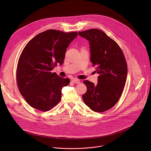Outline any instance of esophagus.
Returning <instances> with one entry per match:
<instances>
[{
  "label": "esophagus",
  "mask_w": 151,
  "mask_h": 151,
  "mask_svg": "<svg viewBox=\"0 0 151 151\" xmlns=\"http://www.w3.org/2000/svg\"><path fill=\"white\" fill-rule=\"evenodd\" d=\"M72 82L73 83H75V84H80V80H78V79H74L72 80Z\"/></svg>",
  "instance_id": "esophagus-1"
}]
</instances>
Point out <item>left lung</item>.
Instances as JSON below:
<instances>
[{"mask_svg": "<svg viewBox=\"0 0 151 151\" xmlns=\"http://www.w3.org/2000/svg\"><path fill=\"white\" fill-rule=\"evenodd\" d=\"M89 41L90 60L98 73V84L88 80L82 97L84 103L95 112H104L112 108L119 100L125 86L127 65L124 54L114 40L99 29L78 32Z\"/></svg>", "mask_w": 151, "mask_h": 151, "instance_id": "left-lung-1", "label": "left lung"}]
</instances>
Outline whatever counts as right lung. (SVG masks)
<instances>
[{"instance_id":"1","label":"right lung","mask_w":151,"mask_h":151,"mask_svg":"<svg viewBox=\"0 0 151 151\" xmlns=\"http://www.w3.org/2000/svg\"><path fill=\"white\" fill-rule=\"evenodd\" d=\"M78 35L48 29L37 35L24 48L17 68L19 91L28 104L41 111L55 106L62 98V89L70 83L51 71L62 65L67 48Z\"/></svg>"}]
</instances>
